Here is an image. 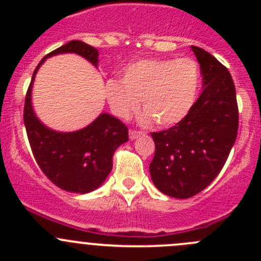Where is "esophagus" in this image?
<instances>
[{
	"label": "esophagus",
	"mask_w": 261,
	"mask_h": 261,
	"mask_svg": "<svg viewBox=\"0 0 261 261\" xmlns=\"http://www.w3.org/2000/svg\"><path fill=\"white\" fill-rule=\"evenodd\" d=\"M140 136H142V132H138V130H129V138H130L132 141L140 137Z\"/></svg>",
	"instance_id": "obj_1"
}]
</instances>
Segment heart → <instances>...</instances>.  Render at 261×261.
<instances>
[{
    "label": "heart",
    "mask_w": 261,
    "mask_h": 261,
    "mask_svg": "<svg viewBox=\"0 0 261 261\" xmlns=\"http://www.w3.org/2000/svg\"><path fill=\"white\" fill-rule=\"evenodd\" d=\"M200 85V66L193 59H142L128 64L121 80H108L105 94L112 114L120 119L128 120L142 103V123L172 126L188 116Z\"/></svg>",
    "instance_id": "b5f03b06"
}]
</instances>
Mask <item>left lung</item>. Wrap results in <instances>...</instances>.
<instances>
[{
    "label": "left lung",
    "mask_w": 261,
    "mask_h": 261,
    "mask_svg": "<svg viewBox=\"0 0 261 261\" xmlns=\"http://www.w3.org/2000/svg\"><path fill=\"white\" fill-rule=\"evenodd\" d=\"M191 48L200 64L201 94L183 121L151 133V180L175 199L192 197L214 180L238 135V105L229 70L202 48Z\"/></svg>",
    "instance_id": "1"
}]
</instances>
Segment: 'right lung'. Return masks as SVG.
Segmentation results:
<instances>
[{
  "instance_id": "obj_1",
  "label": "right lung",
  "mask_w": 261,
  "mask_h": 261,
  "mask_svg": "<svg viewBox=\"0 0 261 261\" xmlns=\"http://www.w3.org/2000/svg\"><path fill=\"white\" fill-rule=\"evenodd\" d=\"M62 53H75L98 68V49L84 41L71 40L50 52L39 62L32 74L23 120L32 153L45 176L61 190L84 195L105 183L112 170L115 151L128 141V128L106 112L74 132H59L41 123L32 107L34 81L45 60Z\"/></svg>"
}]
</instances>
